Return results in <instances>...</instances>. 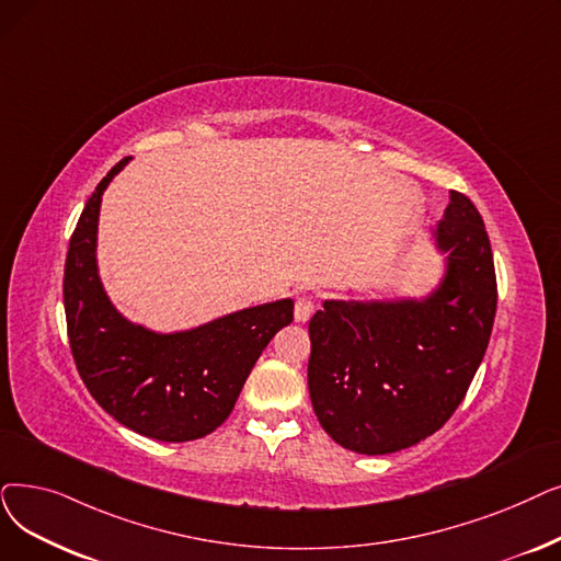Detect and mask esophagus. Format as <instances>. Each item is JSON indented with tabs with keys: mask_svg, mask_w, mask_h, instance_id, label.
<instances>
[{
	"mask_svg": "<svg viewBox=\"0 0 561 561\" xmlns=\"http://www.w3.org/2000/svg\"><path fill=\"white\" fill-rule=\"evenodd\" d=\"M313 309H316V302H313L311 298H307V296L298 298V300H296V321H300V323L309 321Z\"/></svg>",
	"mask_w": 561,
	"mask_h": 561,
	"instance_id": "1",
	"label": "esophagus"
}]
</instances>
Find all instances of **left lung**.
Here are the masks:
<instances>
[{"instance_id": "obj_1", "label": "left lung", "mask_w": 561, "mask_h": 561, "mask_svg": "<svg viewBox=\"0 0 561 561\" xmlns=\"http://www.w3.org/2000/svg\"><path fill=\"white\" fill-rule=\"evenodd\" d=\"M443 275L424 296L325 300L309 321V397L344 449L382 456L422 443L466 397L495 321L491 240L474 204L449 192L433 227Z\"/></svg>"}]
</instances>
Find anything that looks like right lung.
Masks as SVG:
<instances>
[{"label": "right lung", "mask_w": 561, "mask_h": 561, "mask_svg": "<svg viewBox=\"0 0 561 561\" xmlns=\"http://www.w3.org/2000/svg\"><path fill=\"white\" fill-rule=\"evenodd\" d=\"M130 160L110 169L70 238L64 271L70 351L91 397L118 424L160 443L199 440L231 415L259 355L294 321V300L176 332L126 319L107 296L95 252L103 192Z\"/></svg>", "instance_id": "right-lung-1"}]
</instances>
